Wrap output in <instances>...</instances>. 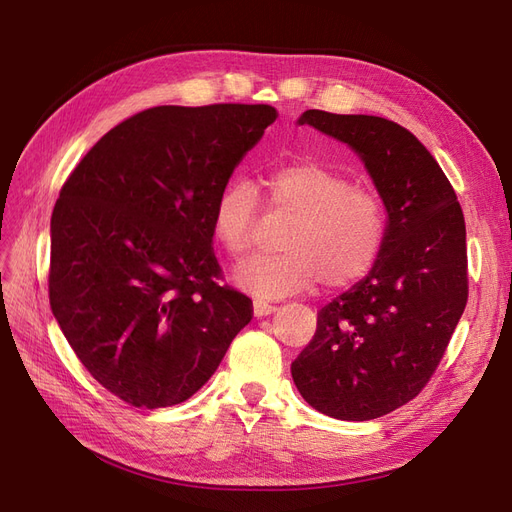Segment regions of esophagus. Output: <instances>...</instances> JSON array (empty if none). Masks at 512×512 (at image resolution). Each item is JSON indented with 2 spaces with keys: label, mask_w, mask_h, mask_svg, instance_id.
I'll list each match as a JSON object with an SVG mask.
<instances>
[{
  "label": "esophagus",
  "mask_w": 512,
  "mask_h": 512,
  "mask_svg": "<svg viewBox=\"0 0 512 512\" xmlns=\"http://www.w3.org/2000/svg\"><path fill=\"white\" fill-rule=\"evenodd\" d=\"M275 305H271V303H267V301H260V299H256L254 301V316L256 318H262V316H269V314H273L275 312Z\"/></svg>",
  "instance_id": "34e87169"
}]
</instances>
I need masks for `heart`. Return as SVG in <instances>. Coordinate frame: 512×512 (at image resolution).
<instances>
[{"label":"heart","instance_id":"b5f03b06","mask_svg":"<svg viewBox=\"0 0 512 512\" xmlns=\"http://www.w3.org/2000/svg\"><path fill=\"white\" fill-rule=\"evenodd\" d=\"M275 211L292 215L282 235L284 252L239 262L232 280L260 299H282L316 286L344 288L365 277L382 254L386 211L378 194L354 188L318 162L273 168L265 179ZM258 192L245 179L230 181L211 207V232L230 256L252 243Z\"/></svg>","mask_w":512,"mask_h":512}]
</instances>
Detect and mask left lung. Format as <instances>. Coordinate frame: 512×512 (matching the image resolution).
I'll return each instance as SVG.
<instances>
[{"label": "left lung", "mask_w": 512, "mask_h": 512, "mask_svg": "<svg viewBox=\"0 0 512 512\" xmlns=\"http://www.w3.org/2000/svg\"><path fill=\"white\" fill-rule=\"evenodd\" d=\"M297 123L361 158L386 209V241L363 280L320 309L292 380L314 410L371 421L421 393L451 342L468 301L466 222L438 162L399 123L316 108Z\"/></svg>", "instance_id": "obj_1"}]
</instances>
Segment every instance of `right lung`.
<instances>
[{"label":"right lung","instance_id":"obj_1","mask_svg":"<svg viewBox=\"0 0 512 512\" xmlns=\"http://www.w3.org/2000/svg\"><path fill=\"white\" fill-rule=\"evenodd\" d=\"M277 111L156 106L89 149L51 218L49 299L68 344L136 408L190 399L252 320L215 284L211 207Z\"/></svg>","mask_w":512,"mask_h":512}]
</instances>
